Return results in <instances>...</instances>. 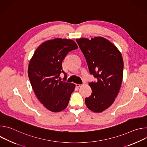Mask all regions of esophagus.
<instances>
[{
    "label": "esophagus",
    "instance_id": "esophagus-1",
    "mask_svg": "<svg viewBox=\"0 0 147 147\" xmlns=\"http://www.w3.org/2000/svg\"><path fill=\"white\" fill-rule=\"evenodd\" d=\"M82 86V85H81V84H76V86L77 88H79V87H81Z\"/></svg>",
    "mask_w": 147,
    "mask_h": 147
}]
</instances>
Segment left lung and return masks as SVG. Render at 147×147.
<instances>
[{
  "label": "left lung",
  "mask_w": 147,
  "mask_h": 147,
  "mask_svg": "<svg viewBox=\"0 0 147 147\" xmlns=\"http://www.w3.org/2000/svg\"><path fill=\"white\" fill-rule=\"evenodd\" d=\"M76 41L90 73L98 80L89 83L92 94L85 99L86 106L94 112H102L112 105L120 90L124 65L121 54L111 42L101 36Z\"/></svg>",
  "instance_id": "left-lung-1"
}]
</instances>
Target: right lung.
<instances>
[{"mask_svg":"<svg viewBox=\"0 0 147 147\" xmlns=\"http://www.w3.org/2000/svg\"><path fill=\"white\" fill-rule=\"evenodd\" d=\"M77 48L71 39L48 40L38 47L30 61L28 74L32 88L40 102L51 112L64 110L74 90V84L58 78L63 72L66 79L62 61L69 52Z\"/></svg>","mask_w":147,"mask_h":147,"instance_id":"obj_1","label":"right lung"}]
</instances>
